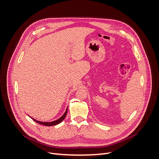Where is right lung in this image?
<instances>
[{
	"mask_svg": "<svg viewBox=\"0 0 159 159\" xmlns=\"http://www.w3.org/2000/svg\"><path fill=\"white\" fill-rule=\"evenodd\" d=\"M67 112H68V107H67L65 113H64V115H62L61 117H60L59 119H57V120H55V121H51V122H43V121H37V120L33 119L32 117H31L34 121L35 122L39 123L40 125H45V126H54V125H56L60 123L63 120L65 119L66 115H67Z\"/></svg>",
	"mask_w": 159,
	"mask_h": 159,
	"instance_id": "obj_1",
	"label": "right lung"
}]
</instances>
